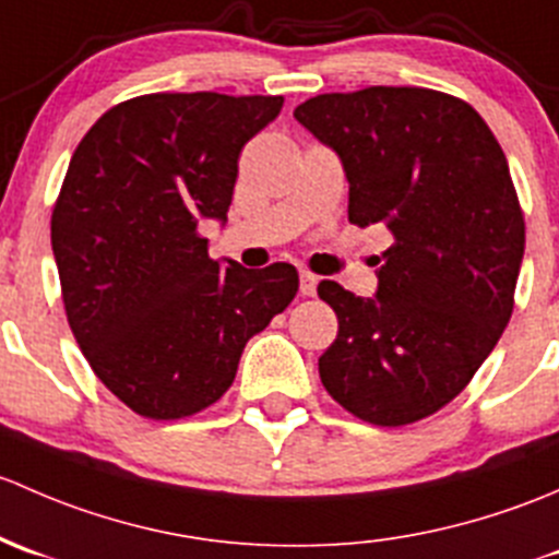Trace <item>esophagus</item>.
<instances>
[{
  "label": "esophagus",
  "instance_id": "esophagus-1",
  "mask_svg": "<svg viewBox=\"0 0 559 559\" xmlns=\"http://www.w3.org/2000/svg\"><path fill=\"white\" fill-rule=\"evenodd\" d=\"M298 280H301L304 296H314V290H318V277H314L312 272H307V269H301V272H298Z\"/></svg>",
  "mask_w": 559,
  "mask_h": 559
}]
</instances>
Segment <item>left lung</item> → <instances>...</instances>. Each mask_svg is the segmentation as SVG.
Masks as SVG:
<instances>
[{
	"label": "left lung",
	"instance_id": "1",
	"mask_svg": "<svg viewBox=\"0 0 559 559\" xmlns=\"http://www.w3.org/2000/svg\"><path fill=\"white\" fill-rule=\"evenodd\" d=\"M336 151L349 223H384L377 298L322 280L338 318L320 379L349 414L382 428L417 423L463 393L514 312L525 217L490 126L463 99L371 85L293 109Z\"/></svg>",
	"mask_w": 559,
	"mask_h": 559
}]
</instances>
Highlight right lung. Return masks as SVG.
Here are the masks:
<instances>
[{
    "mask_svg": "<svg viewBox=\"0 0 559 559\" xmlns=\"http://www.w3.org/2000/svg\"><path fill=\"white\" fill-rule=\"evenodd\" d=\"M282 96L147 94L80 140L50 217L69 328L131 412L182 419L237 377L241 349L298 293L290 263L212 261L201 221H226L239 153Z\"/></svg>",
    "mask_w": 559,
    "mask_h": 559,
    "instance_id": "right-lung-1",
    "label": "right lung"
}]
</instances>
